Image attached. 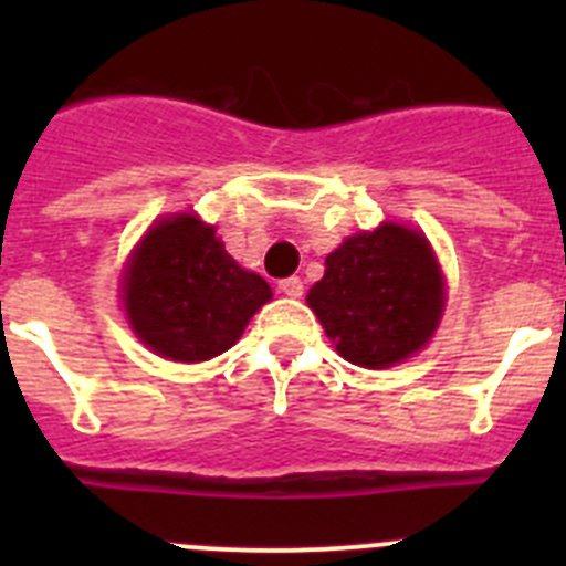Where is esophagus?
Wrapping results in <instances>:
<instances>
[{"label":"esophagus","instance_id":"esophagus-1","mask_svg":"<svg viewBox=\"0 0 566 566\" xmlns=\"http://www.w3.org/2000/svg\"><path fill=\"white\" fill-rule=\"evenodd\" d=\"M280 294H286V297H303V280L300 277H286L277 283Z\"/></svg>","mask_w":566,"mask_h":566}]
</instances>
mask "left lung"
I'll use <instances>...</instances> for the list:
<instances>
[{
    "label": "left lung",
    "mask_w": 566,
    "mask_h": 566,
    "mask_svg": "<svg viewBox=\"0 0 566 566\" xmlns=\"http://www.w3.org/2000/svg\"><path fill=\"white\" fill-rule=\"evenodd\" d=\"M308 308L343 359L391 368L428 345L444 312V277L422 232L382 223L345 238L308 289Z\"/></svg>",
    "instance_id": "8db88e82"
}]
</instances>
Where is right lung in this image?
<instances>
[{
  "mask_svg": "<svg viewBox=\"0 0 566 566\" xmlns=\"http://www.w3.org/2000/svg\"><path fill=\"white\" fill-rule=\"evenodd\" d=\"M124 312L147 348L175 363H203L240 339L272 289L247 272L198 214L155 221L122 280Z\"/></svg>",
  "mask_w": 566,
  "mask_h": 566,
  "instance_id": "right-lung-1",
  "label": "right lung"
}]
</instances>
